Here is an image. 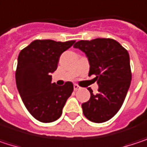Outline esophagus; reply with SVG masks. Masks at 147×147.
Here are the masks:
<instances>
[{
  "label": "esophagus",
  "mask_w": 147,
  "mask_h": 147,
  "mask_svg": "<svg viewBox=\"0 0 147 147\" xmlns=\"http://www.w3.org/2000/svg\"><path fill=\"white\" fill-rule=\"evenodd\" d=\"M82 88L79 86V85H77V84H74V90L75 91H76V90H79V89H81Z\"/></svg>",
  "instance_id": "obj_1"
}]
</instances>
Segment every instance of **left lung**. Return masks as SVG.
I'll return each mask as SVG.
<instances>
[{
	"label": "left lung",
	"instance_id": "obj_1",
	"mask_svg": "<svg viewBox=\"0 0 147 147\" xmlns=\"http://www.w3.org/2000/svg\"><path fill=\"white\" fill-rule=\"evenodd\" d=\"M88 58V76L94 75L98 94L90 92L88 101L82 105L84 116L91 122L104 123L112 118L123 105L130 86L132 73L128 51L111 38L79 41L74 45Z\"/></svg>",
	"mask_w": 147,
	"mask_h": 147
}]
</instances>
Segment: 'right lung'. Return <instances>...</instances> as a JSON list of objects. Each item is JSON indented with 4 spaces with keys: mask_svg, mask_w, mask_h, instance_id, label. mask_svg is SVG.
<instances>
[{
    "mask_svg": "<svg viewBox=\"0 0 147 147\" xmlns=\"http://www.w3.org/2000/svg\"><path fill=\"white\" fill-rule=\"evenodd\" d=\"M75 43L53 40H35L19 53L15 72L16 84L29 112L42 123L60 117L62 109L73 92V83H52L51 73L58 67L59 57Z\"/></svg>",
    "mask_w": 147,
    "mask_h": 147,
    "instance_id": "obj_1",
    "label": "right lung"
}]
</instances>
